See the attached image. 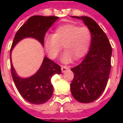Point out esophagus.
Listing matches in <instances>:
<instances>
[{"instance_id":"esophagus-1","label":"esophagus","mask_w":123,"mask_h":123,"mask_svg":"<svg viewBox=\"0 0 123 123\" xmlns=\"http://www.w3.org/2000/svg\"><path fill=\"white\" fill-rule=\"evenodd\" d=\"M68 69H69V67H67V66H62L61 67L62 72H66L67 70H68Z\"/></svg>"}]
</instances>
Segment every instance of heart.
<instances>
[{
  "mask_svg": "<svg viewBox=\"0 0 123 123\" xmlns=\"http://www.w3.org/2000/svg\"><path fill=\"white\" fill-rule=\"evenodd\" d=\"M92 41L90 29L73 24L59 26L53 35H47L44 40V47L49 56L55 59L61 53L62 46L65 50L61 61L64 63L77 61L85 56Z\"/></svg>",
  "mask_w": 123,
  "mask_h": 123,
  "instance_id": "heart-1",
  "label": "heart"
}]
</instances>
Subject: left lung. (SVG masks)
<instances>
[{"instance_id": "1", "label": "left lung", "mask_w": 123, "mask_h": 123, "mask_svg": "<svg viewBox=\"0 0 123 123\" xmlns=\"http://www.w3.org/2000/svg\"><path fill=\"white\" fill-rule=\"evenodd\" d=\"M82 20L92 34L90 50L83 61L72 68L74 78L70 90L76 100L84 103L96 100L105 89L111 71L112 47L107 35L92 18L72 16Z\"/></svg>"}]
</instances>
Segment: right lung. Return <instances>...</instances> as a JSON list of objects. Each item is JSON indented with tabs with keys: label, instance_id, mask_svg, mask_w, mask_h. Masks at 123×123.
<instances>
[{
	"label": "right lung",
	"instance_id": "1",
	"mask_svg": "<svg viewBox=\"0 0 123 123\" xmlns=\"http://www.w3.org/2000/svg\"><path fill=\"white\" fill-rule=\"evenodd\" d=\"M58 19L59 17L57 16H31L20 27L12 42L10 49V67L12 78L20 95L32 104H43L51 98L53 93L51 78L56 74H60L61 73V67L45 56L40 68L35 74L30 78H23L18 76L12 66L11 51L20 41L25 37L34 38L43 45L46 32Z\"/></svg>",
	"mask_w": 123,
	"mask_h": 123
}]
</instances>
